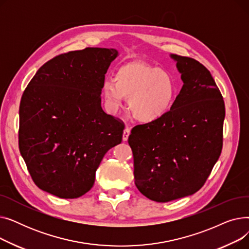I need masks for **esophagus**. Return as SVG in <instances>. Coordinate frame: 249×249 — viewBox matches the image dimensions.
Returning a JSON list of instances; mask_svg holds the SVG:
<instances>
[{
	"label": "esophagus",
	"instance_id": "obj_1",
	"mask_svg": "<svg viewBox=\"0 0 249 249\" xmlns=\"http://www.w3.org/2000/svg\"><path fill=\"white\" fill-rule=\"evenodd\" d=\"M129 135H130V129L129 128H125L124 131H123V136H122L123 141H127Z\"/></svg>",
	"mask_w": 249,
	"mask_h": 249
}]
</instances>
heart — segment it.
<instances>
[{"label":"heart","mask_w":249,"mask_h":249,"mask_svg":"<svg viewBox=\"0 0 249 249\" xmlns=\"http://www.w3.org/2000/svg\"><path fill=\"white\" fill-rule=\"evenodd\" d=\"M102 95L109 111L115 113L129 99V108L136 120L151 123L172 109L177 86L165 71L142 62H128L118 69L114 78H106Z\"/></svg>","instance_id":"b5f03b06"}]
</instances>
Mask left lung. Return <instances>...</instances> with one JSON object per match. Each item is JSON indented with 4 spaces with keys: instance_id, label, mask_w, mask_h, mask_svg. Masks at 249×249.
Segmentation results:
<instances>
[{
    "instance_id": "obj_1",
    "label": "left lung",
    "mask_w": 249,
    "mask_h": 249,
    "mask_svg": "<svg viewBox=\"0 0 249 249\" xmlns=\"http://www.w3.org/2000/svg\"><path fill=\"white\" fill-rule=\"evenodd\" d=\"M171 57L184 83L172 109L158 121L135 126L128 138L135 185L160 203L198 192L223 144L225 105L210 71L191 57Z\"/></svg>"
}]
</instances>
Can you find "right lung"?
Wrapping results in <instances>:
<instances>
[{
  "mask_svg": "<svg viewBox=\"0 0 249 249\" xmlns=\"http://www.w3.org/2000/svg\"><path fill=\"white\" fill-rule=\"evenodd\" d=\"M114 48L88 47L50 59L25 89L19 109V149L35 185L61 199L94 186L106 152L124 126L101 106Z\"/></svg>",
  "mask_w": 249,
  "mask_h": 249,
  "instance_id": "obj_1",
  "label": "right lung"
}]
</instances>
